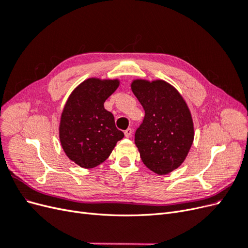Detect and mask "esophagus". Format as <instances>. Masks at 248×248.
<instances>
[{"mask_svg": "<svg viewBox=\"0 0 248 248\" xmlns=\"http://www.w3.org/2000/svg\"><path fill=\"white\" fill-rule=\"evenodd\" d=\"M124 133H125V137L126 138H129V137H131V134H132V129L131 128H127L124 131Z\"/></svg>", "mask_w": 248, "mask_h": 248, "instance_id": "1", "label": "esophagus"}]
</instances>
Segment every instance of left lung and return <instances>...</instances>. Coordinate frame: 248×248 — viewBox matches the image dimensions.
Wrapping results in <instances>:
<instances>
[{
	"label": "left lung",
	"instance_id": "obj_1",
	"mask_svg": "<svg viewBox=\"0 0 248 248\" xmlns=\"http://www.w3.org/2000/svg\"><path fill=\"white\" fill-rule=\"evenodd\" d=\"M131 90L145 109L134 142L145 166L167 175L181 166L193 141V123L186 102L164 80H133Z\"/></svg>",
	"mask_w": 248,
	"mask_h": 248
}]
</instances>
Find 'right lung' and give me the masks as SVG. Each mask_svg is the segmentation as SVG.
I'll list each match as a JSON object with an SVG mask.
<instances>
[{
    "label": "right lung",
    "mask_w": 248,
    "mask_h": 248,
    "mask_svg": "<svg viewBox=\"0 0 248 248\" xmlns=\"http://www.w3.org/2000/svg\"><path fill=\"white\" fill-rule=\"evenodd\" d=\"M119 87L118 79L89 78L67 100L60 123V140L69 159L85 169L102 163L124 133L104 101Z\"/></svg>",
    "instance_id": "obj_1"
}]
</instances>
